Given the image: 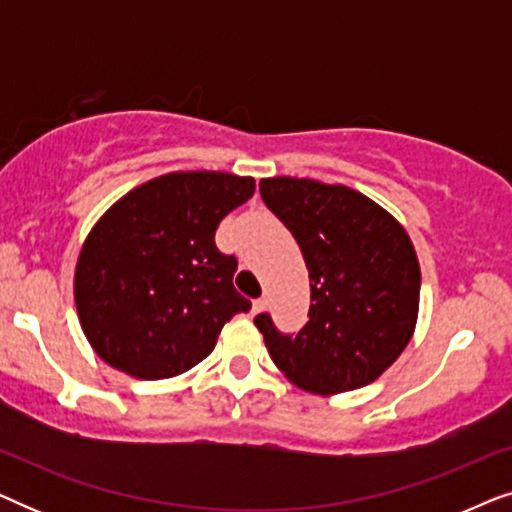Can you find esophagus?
Returning <instances> with one entry per match:
<instances>
[{
	"instance_id": "obj_1",
	"label": "esophagus",
	"mask_w": 512,
	"mask_h": 512,
	"mask_svg": "<svg viewBox=\"0 0 512 512\" xmlns=\"http://www.w3.org/2000/svg\"><path fill=\"white\" fill-rule=\"evenodd\" d=\"M265 307H268V300H265V298L254 300V312H256V314H261V312L265 310Z\"/></svg>"
}]
</instances>
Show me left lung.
Masks as SVG:
<instances>
[{"label": "left lung", "mask_w": 512, "mask_h": 512, "mask_svg": "<svg viewBox=\"0 0 512 512\" xmlns=\"http://www.w3.org/2000/svg\"><path fill=\"white\" fill-rule=\"evenodd\" d=\"M261 198L291 230L310 272V321L282 335L254 324L296 387L333 396L375 382L408 347L422 272L405 228L366 195L314 179H261Z\"/></svg>", "instance_id": "8db88e82"}]
</instances>
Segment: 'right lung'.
I'll use <instances>...</instances> for the list:
<instances>
[{
  "label": "right lung",
  "instance_id": "add662e5",
  "mask_svg": "<svg viewBox=\"0 0 512 512\" xmlns=\"http://www.w3.org/2000/svg\"><path fill=\"white\" fill-rule=\"evenodd\" d=\"M256 191L251 177L170 172L132 188L83 242L74 300L102 361L139 380L186 373L251 303L233 286L235 256L216 249L221 219Z\"/></svg>",
  "mask_w": 512,
  "mask_h": 512
}]
</instances>
